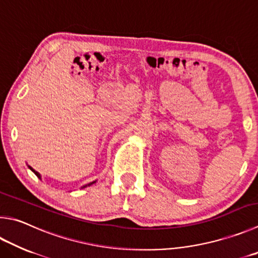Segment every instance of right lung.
<instances>
[{"label":"right lung","mask_w":258,"mask_h":258,"mask_svg":"<svg viewBox=\"0 0 258 258\" xmlns=\"http://www.w3.org/2000/svg\"><path fill=\"white\" fill-rule=\"evenodd\" d=\"M28 168H29V169L32 171V172H34V174L37 176V177H38L39 178V179H41V176H40V174H39V172L38 171H36L35 169H32V168L30 167V166H28ZM95 182H96V180L95 181H91V182H89V184H87V185H84V186H82L81 187V188H84V187H87V186H91L92 184H95Z\"/></svg>","instance_id":"add662e5"}]
</instances>
